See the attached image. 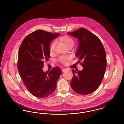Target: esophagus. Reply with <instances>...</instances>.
Returning <instances> with one entry per match:
<instances>
[{"label": "esophagus", "mask_w": 124, "mask_h": 124, "mask_svg": "<svg viewBox=\"0 0 124 124\" xmlns=\"http://www.w3.org/2000/svg\"><path fill=\"white\" fill-rule=\"evenodd\" d=\"M66 71H67V69H63L62 70V71L63 73V72H65Z\"/></svg>", "instance_id": "obj_1"}]
</instances>
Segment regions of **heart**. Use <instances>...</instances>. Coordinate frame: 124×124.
Instances as JSON below:
<instances>
[{
	"label": "heart",
	"instance_id": "obj_1",
	"mask_svg": "<svg viewBox=\"0 0 124 124\" xmlns=\"http://www.w3.org/2000/svg\"><path fill=\"white\" fill-rule=\"evenodd\" d=\"M61 40L64 42L66 47H67L70 45H73L74 44V41L73 39L70 37H68V36H64L62 37L61 38ZM56 43V42H54L51 44V47L50 48L51 53L53 52ZM71 58L70 56H61L59 58V60L63 64H66L67 63V62L71 59Z\"/></svg>",
	"mask_w": 124,
	"mask_h": 124
}]
</instances>
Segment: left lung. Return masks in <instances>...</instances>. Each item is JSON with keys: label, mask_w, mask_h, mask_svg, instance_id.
Listing matches in <instances>:
<instances>
[{"label": "left lung", "mask_w": 124, "mask_h": 124, "mask_svg": "<svg viewBox=\"0 0 124 124\" xmlns=\"http://www.w3.org/2000/svg\"><path fill=\"white\" fill-rule=\"evenodd\" d=\"M67 34L76 37L79 44L76 56L83 61L81 71L73 69V90L80 95L91 94L99 87L106 68V55L100 39L87 29L80 28Z\"/></svg>", "instance_id": "1"}]
</instances>
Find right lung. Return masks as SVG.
<instances>
[{"label":"right lung","mask_w":124,"mask_h":124,"mask_svg":"<svg viewBox=\"0 0 124 124\" xmlns=\"http://www.w3.org/2000/svg\"><path fill=\"white\" fill-rule=\"evenodd\" d=\"M60 33L37 30L26 37L18 54V69L21 79L29 92L38 98L51 95L55 90L62 70L58 67L44 72V61L50 57L51 41Z\"/></svg>","instance_id":"obj_1"}]
</instances>
